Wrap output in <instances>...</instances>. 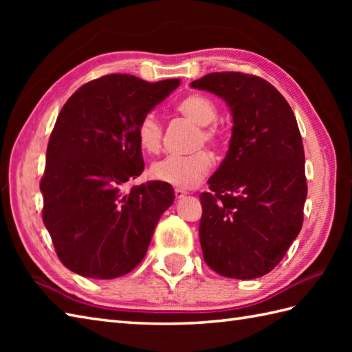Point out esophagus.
<instances>
[{
    "label": "esophagus",
    "mask_w": 352,
    "mask_h": 352,
    "mask_svg": "<svg viewBox=\"0 0 352 352\" xmlns=\"http://www.w3.org/2000/svg\"><path fill=\"white\" fill-rule=\"evenodd\" d=\"M174 195H175V198H177V199H180V198H183V197L188 195V193H186L183 189H174Z\"/></svg>",
    "instance_id": "34e87169"
}]
</instances>
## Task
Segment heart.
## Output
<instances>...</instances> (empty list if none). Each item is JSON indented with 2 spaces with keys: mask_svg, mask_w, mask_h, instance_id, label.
Returning <instances> with one entry per match:
<instances>
[{
  "mask_svg": "<svg viewBox=\"0 0 352 352\" xmlns=\"http://www.w3.org/2000/svg\"><path fill=\"white\" fill-rule=\"evenodd\" d=\"M178 113L199 126H206L198 136V145L206 144L216 146L219 134L214 126H207L218 118L216 102L203 94H192L177 104ZM163 126L155 113L148 111L138 124V140L144 151L157 154L162 149ZM212 159L206 151H197L189 155H169L155 162L151 166V177L157 182L174 186L177 189H192L203 180L210 170Z\"/></svg>",
  "mask_w": 352,
  "mask_h": 352,
  "instance_id": "obj_1",
  "label": "heart"
}]
</instances>
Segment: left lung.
Wrapping results in <instances>:
<instances>
[{
  "label": "left lung",
  "instance_id": "1",
  "mask_svg": "<svg viewBox=\"0 0 352 352\" xmlns=\"http://www.w3.org/2000/svg\"><path fill=\"white\" fill-rule=\"evenodd\" d=\"M228 104L233 133L226 159L199 195V242L222 276L251 280L280 263L300 234L307 183L304 146L289 102L266 80L212 72L190 83Z\"/></svg>",
  "mask_w": 352,
  "mask_h": 352
}]
</instances>
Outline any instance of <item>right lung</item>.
I'll list each match as a JSON object with an SVG mask.
<instances>
[{
  "instance_id": "right-lung-1",
  "label": "right lung",
  "mask_w": 352,
  "mask_h": 352,
  "mask_svg": "<svg viewBox=\"0 0 352 352\" xmlns=\"http://www.w3.org/2000/svg\"><path fill=\"white\" fill-rule=\"evenodd\" d=\"M178 86V78L111 74L81 86L58 113L41 180L42 219L69 271L110 280L145 257L174 189L162 182L122 188L145 168L140 118Z\"/></svg>"
}]
</instances>
